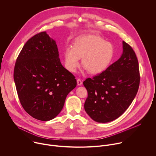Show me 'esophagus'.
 Returning a JSON list of instances; mask_svg holds the SVG:
<instances>
[{"instance_id":"1","label":"esophagus","mask_w":156,"mask_h":156,"mask_svg":"<svg viewBox=\"0 0 156 156\" xmlns=\"http://www.w3.org/2000/svg\"><path fill=\"white\" fill-rule=\"evenodd\" d=\"M82 83H83V82H82V80H80V79H77V84H78V85H79V86H80V85H81L82 84Z\"/></svg>"}]
</instances>
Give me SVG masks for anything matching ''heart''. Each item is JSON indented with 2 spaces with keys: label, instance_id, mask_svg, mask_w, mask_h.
<instances>
[{
  "label": "heart",
  "instance_id": "1",
  "mask_svg": "<svg viewBox=\"0 0 156 156\" xmlns=\"http://www.w3.org/2000/svg\"><path fill=\"white\" fill-rule=\"evenodd\" d=\"M115 49L110 42L98 35H86L77 39L73 48L65 50L64 57L66 69L74 72L83 58V68L90 74L96 75L104 71L114 59Z\"/></svg>",
  "mask_w": 156,
  "mask_h": 156
}]
</instances>
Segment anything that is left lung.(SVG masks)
I'll list each match as a JSON object with an SVG mask.
<instances>
[{
  "instance_id": "left-lung-1",
  "label": "left lung",
  "mask_w": 156,
  "mask_h": 156,
  "mask_svg": "<svg viewBox=\"0 0 156 156\" xmlns=\"http://www.w3.org/2000/svg\"><path fill=\"white\" fill-rule=\"evenodd\" d=\"M123 49L118 60L102 73L83 81L88 94L85 111L97 122L107 123L119 118L138 93L140 75L137 57L125 41Z\"/></svg>"
}]
</instances>
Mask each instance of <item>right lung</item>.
Segmentation results:
<instances>
[{
  "instance_id": "obj_1",
  "label": "right lung",
  "mask_w": 156,
  "mask_h": 156,
  "mask_svg": "<svg viewBox=\"0 0 156 156\" xmlns=\"http://www.w3.org/2000/svg\"><path fill=\"white\" fill-rule=\"evenodd\" d=\"M58 56L55 41L43 31L25 43L15 62L13 78L20 102L39 120L54 119L76 86L75 76L63 67Z\"/></svg>"
}]
</instances>
